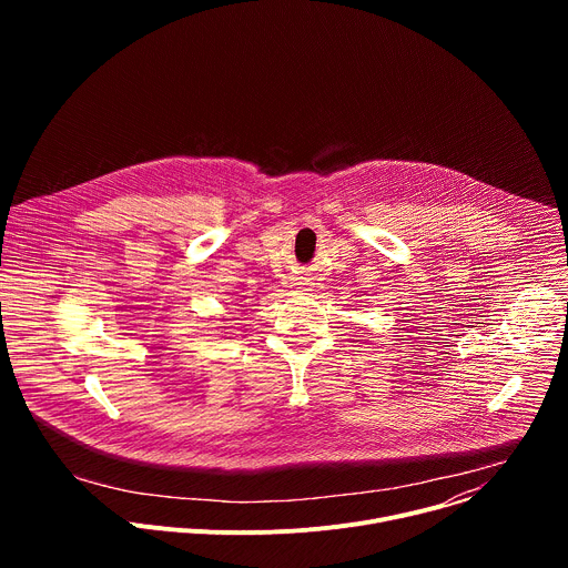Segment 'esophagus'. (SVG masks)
<instances>
[{
  "label": "esophagus",
  "mask_w": 568,
  "mask_h": 568,
  "mask_svg": "<svg viewBox=\"0 0 568 568\" xmlns=\"http://www.w3.org/2000/svg\"><path fill=\"white\" fill-rule=\"evenodd\" d=\"M310 285H312V283H310L307 278L298 276V278H294V283H292L290 287H294V292H303V294H305V292H310Z\"/></svg>",
  "instance_id": "obj_1"
}]
</instances>
